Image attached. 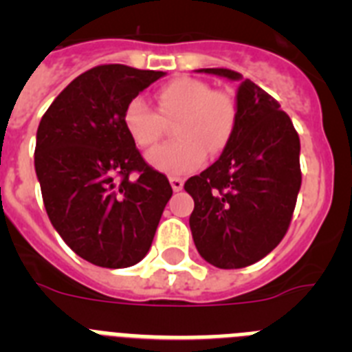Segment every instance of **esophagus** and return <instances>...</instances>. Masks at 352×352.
Listing matches in <instances>:
<instances>
[{
	"mask_svg": "<svg viewBox=\"0 0 352 352\" xmlns=\"http://www.w3.org/2000/svg\"><path fill=\"white\" fill-rule=\"evenodd\" d=\"M170 186H173L174 192H179L183 188V179L182 178H170Z\"/></svg>",
	"mask_w": 352,
	"mask_h": 352,
	"instance_id": "esophagus-1",
	"label": "esophagus"
}]
</instances>
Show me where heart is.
Wrapping results in <instances>:
<instances>
[{"label":"heart","mask_w":352,"mask_h":352,"mask_svg":"<svg viewBox=\"0 0 352 352\" xmlns=\"http://www.w3.org/2000/svg\"><path fill=\"white\" fill-rule=\"evenodd\" d=\"M158 115L142 96H133L123 111V126L138 148H149L160 139L162 120L178 118L173 135L178 141L158 146L146 155L153 169L167 176H183L206 162L208 151L219 153L236 126V102L231 95L213 91L210 84L178 77L157 93Z\"/></svg>","instance_id":"1"}]
</instances>
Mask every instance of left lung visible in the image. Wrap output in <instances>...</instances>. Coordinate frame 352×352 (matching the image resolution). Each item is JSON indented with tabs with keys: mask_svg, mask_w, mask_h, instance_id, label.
<instances>
[{
	"mask_svg": "<svg viewBox=\"0 0 352 352\" xmlns=\"http://www.w3.org/2000/svg\"><path fill=\"white\" fill-rule=\"evenodd\" d=\"M195 72L239 84L236 126L223 153L185 183L194 199L192 238L206 263L245 268L287 232L301 186L300 138L280 104L250 79L227 68Z\"/></svg>",
	"mask_w": 352,
	"mask_h": 352,
	"instance_id": "1",
	"label": "left lung"
}]
</instances>
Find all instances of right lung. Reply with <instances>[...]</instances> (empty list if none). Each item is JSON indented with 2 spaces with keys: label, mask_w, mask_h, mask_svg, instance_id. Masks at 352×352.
I'll return each mask as SVG.
<instances>
[{
  "label": "right lung",
  "mask_w": 352,
  "mask_h": 352,
  "mask_svg": "<svg viewBox=\"0 0 352 352\" xmlns=\"http://www.w3.org/2000/svg\"><path fill=\"white\" fill-rule=\"evenodd\" d=\"M166 72L102 65L56 96L36 130L35 173L52 227L77 256L129 268L148 254L173 195L123 126L126 104ZM135 170L138 180H130Z\"/></svg>",
  "instance_id": "add662e5"
}]
</instances>
